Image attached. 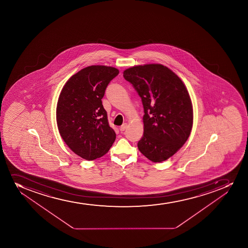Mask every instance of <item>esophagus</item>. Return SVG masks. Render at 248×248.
Listing matches in <instances>:
<instances>
[{"instance_id":"34e87169","label":"esophagus","mask_w":248,"mask_h":248,"mask_svg":"<svg viewBox=\"0 0 248 248\" xmlns=\"http://www.w3.org/2000/svg\"><path fill=\"white\" fill-rule=\"evenodd\" d=\"M127 127H128V124L124 123V124H123L122 125L120 126V130L121 132H124L127 128Z\"/></svg>"}]
</instances>
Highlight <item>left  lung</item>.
Masks as SVG:
<instances>
[{
	"instance_id": "left-lung-1",
	"label": "left lung",
	"mask_w": 248,
	"mask_h": 248,
	"mask_svg": "<svg viewBox=\"0 0 248 248\" xmlns=\"http://www.w3.org/2000/svg\"><path fill=\"white\" fill-rule=\"evenodd\" d=\"M142 101L144 134L138 149L148 159L163 162L188 139L193 110L188 91L181 79L159 64L133 66L124 71Z\"/></svg>"
}]
</instances>
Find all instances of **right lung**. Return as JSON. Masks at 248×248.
I'll use <instances>...</instances> for the list:
<instances>
[{"label":"right lung","instance_id":"add662e5","mask_svg":"<svg viewBox=\"0 0 248 248\" xmlns=\"http://www.w3.org/2000/svg\"><path fill=\"white\" fill-rule=\"evenodd\" d=\"M119 74L115 68L91 65L67 81L57 107L59 133L76 155L91 161L106 155L115 140L102 104L106 88Z\"/></svg>","mask_w":248,"mask_h":248}]
</instances>
